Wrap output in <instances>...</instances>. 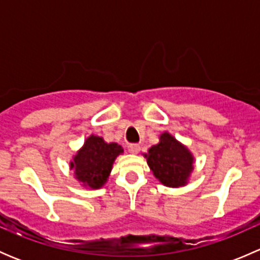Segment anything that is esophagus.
<instances>
[{
	"mask_svg": "<svg viewBox=\"0 0 260 260\" xmlns=\"http://www.w3.org/2000/svg\"><path fill=\"white\" fill-rule=\"evenodd\" d=\"M128 152L132 154H137L140 152V146L138 145H129L128 146Z\"/></svg>",
	"mask_w": 260,
	"mask_h": 260,
	"instance_id": "esophagus-1",
	"label": "esophagus"
}]
</instances>
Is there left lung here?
I'll return each instance as SVG.
<instances>
[{
    "instance_id": "1",
    "label": "left lung",
    "mask_w": 260,
    "mask_h": 260,
    "mask_svg": "<svg viewBox=\"0 0 260 260\" xmlns=\"http://www.w3.org/2000/svg\"><path fill=\"white\" fill-rule=\"evenodd\" d=\"M147 164L162 185L167 187H181L187 185L193 171V158L190 149L179 142L169 132L159 136V142L145 153Z\"/></svg>"
}]
</instances>
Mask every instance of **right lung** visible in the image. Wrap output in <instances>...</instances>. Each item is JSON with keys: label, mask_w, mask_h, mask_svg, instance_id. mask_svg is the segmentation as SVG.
<instances>
[{"label": "right lung", "mask_w": 260, "mask_h": 260, "mask_svg": "<svg viewBox=\"0 0 260 260\" xmlns=\"http://www.w3.org/2000/svg\"><path fill=\"white\" fill-rule=\"evenodd\" d=\"M122 153L123 148L118 143H107L103 137L90 135L73 156L70 170L81 185L96 190L106 185L115 158Z\"/></svg>", "instance_id": "obj_1"}]
</instances>
